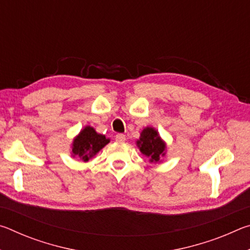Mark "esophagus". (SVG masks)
Masks as SVG:
<instances>
[{
	"label": "esophagus",
	"mask_w": 250,
	"mask_h": 250,
	"mask_svg": "<svg viewBox=\"0 0 250 250\" xmlns=\"http://www.w3.org/2000/svg\"><path fill=\"white\" fill-rule=\"evenodd\" d=\"M116 140L118 142H125V135L122 134V133H118V134H116Z\"/></svg>",
	"instance_id": "obj_1"
}]
</instances>
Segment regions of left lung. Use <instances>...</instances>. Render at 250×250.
I'll list each match as a JSON object with an SVG mask.
<instances>
[{
	"instance_id": "8db88e82",
	"label": "left lung",
	"mask_w": 250,
	"mask_h": 250,
	"mask_svg": "<svg viewBox=\"0 0 250 250\" xmlns=\"http://www.w3.org/2000/svg\"><path fill=\"white\" fill-rule=\"evenodd\" d=\"M137 146L141 153L149 158L151 163H161L167 154V143L160 137L158 130L153 126H146L137 140Z\"/></svg>"
}]
</instances>
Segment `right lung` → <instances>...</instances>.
Listing matches in <instances>:
<instances>
[{"label":"right lung","mask_w":250,"mask_h":250,"mask_svg":"<svg viewBox=\"0 0 250 250\" xmlns=\"http://www.w3.org/2000/svg\"><path fill=\"white\" fill-rule=\"evenodd\" d=\"M109 142L110 139L105 138L104 134H100L95 128L86 125L80 130L71 142L70 154L73 158H78L83 162H88Z\"/></svg>","instance_id":"obj_1"}]
</instances>
